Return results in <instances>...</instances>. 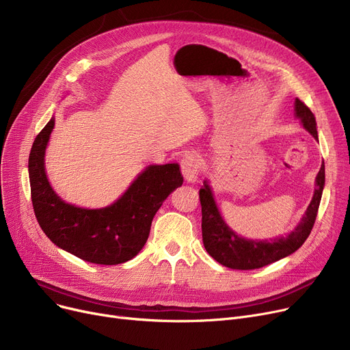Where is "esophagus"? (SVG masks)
<instances>
[{"instance_id":"esophagus-1","label":"esophagus","mask_w":350,"mask_h":350,"mask_svg":"<svg viewBox=\"0 0 350 350\" xmlns=\"http://www.w3.org/2000/svg\"><path fill=\"white\" fill-rule=\"evenodd\" d=\"M201 170V159L200 156L190 153L186 154L181 160V173L187 181H196Z\"/></svg>"}]
</instances>
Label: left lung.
<instances>
[{"label":"left lung","mask_w":350,"mask_h":350,"mask_svg":"<svg viewBox=\"0 0 350 350\" xmlns=\"http://www.w3.org/2000/svg\"><path fill=\"white\" fill-rule=\"evenodd\" d=\"M295 115L301 119L306 131L318 139L317 120L310 109L298 98L295 99ZM325 186V163L317 176L315 193L310 200L301 223L286 237L275 238L271 241H254L238 237L226 223L219 214L213 198L208 183L200 189L201 203V230H203V244L213 258L231 269H256L280 261L281 258L295 252L309 237L312 227L315 224L318 208L321 204L322 191Z\"/></svg>","instance_id":"1"}]
</instances>
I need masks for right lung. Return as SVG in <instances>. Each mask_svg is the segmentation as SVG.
<instances>
[{"label":"right lung","instance_id":"obj_1","mask_svg":"<svg viewBox=\"0 0 350 350\" xmlns=\"http://www.w3.org/2000/svg\"><path fill=\"white\" fill-rule=\"evenodd\" d=\"M53 124L52 118L35 137L28 160L32 207L42 231L55 245L92 264L116 265L132 260L149 238L163 201L183 185L178 164L146 167L112 206L75 207L59 198L46 178L44 157Z\"/></svg>","mask_w":350,"mask_h":350}]
</instances>
